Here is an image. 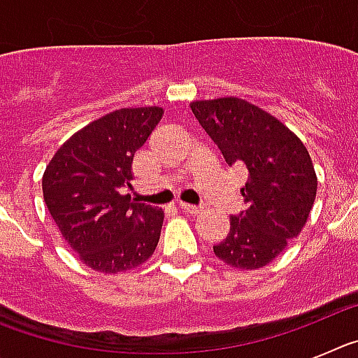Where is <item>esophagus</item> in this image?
Here are the masks:
<instances>
[{
  "mask_svg": "<svg viewBox=\"0 0 358 358\" xmlns=\"http://www.w3.org/2000/svg\"><path fill=\"white\" fill-rule=\"evenodd\" d=\"M177 206H179V210L186 211V213H192V215H197V213H201V211H202L199 206H194V204H188V202H179Z\"/></svg>",
  "mask_w": 358,
  "mask_h": 358,
  "instance_id": "obj_1",
  "label": "esophagus"
}]
</instances>
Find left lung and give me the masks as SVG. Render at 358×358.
I'll return each mask as SVG.
<instances>
[{
    "mask_svg": "<svg viewBox=\"0 0 358 358\" xmlns=\"http://www.w3.org/2000/svg\"><path fill=\"white\" fill-rule=\"evenodd\" d=\"M192 113L229 166H243L245 210L231 215L215 255L236 268H260L301 233L314 206L317 177L301 140L280 120L240 98L192 103Z\"/></svg>",
    "mask_w": 358,
    "mask_h": 358,
    "instance_id": "1",
    "label": "left lung"
}]
</instances>
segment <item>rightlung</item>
<instances>
[{"mask_svg":"<svg viewBox=\"0 0 358 358\" xmlns=\"http://www.w3.org/2000/svg\"><path fill=\"white\" fill-rule=\"evenodd\" d=\"M161 107L120 109L73 134L43 176L50 215L80 260L120 273L148 260L164 213L132 202V159L161 120Z\"/></svg>","mask_w":358,"mask_h":358,"instance_id":"obj_1","label":"right lung"}]
</instances>
